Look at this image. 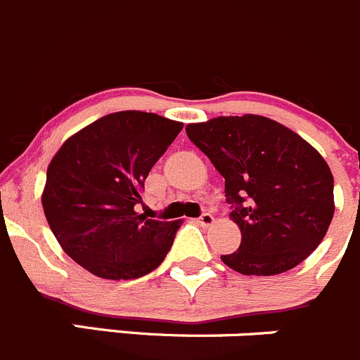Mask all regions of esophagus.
Returning <instances> with one entry per match:
<instances>
[{
	"mask_svg": "<svg viewBox=\"0 0 360 360\" xmlns=\"http://www.w3.org/2000/svg\"><path fill=\"white\" fill-rule=\"evenodd\" d=\"M198 222L201 224V226H212L213 224V215L212 213H208V212H205V213H201V217H199L198 219Z\"/></svg>",
	"mask_w": 360,
	"mask_h": 360,
	"instance_id": "1",
	"label": "esophagus"
}]
</instances>
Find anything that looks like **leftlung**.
Wrapping results in <instances>:
<instances>
[{
  "label": "left lung",
  "instance_id": "1",
  "mask_svg": "<svg viewBox=\"0 0 360 360\" xmlns=\"http://www.w3.org/2000/svg\"><path fill=\"white\" fill-rule=\"evenodd\" d=\"M187 136L226 179L240 248L220 255L241 275L296 268L320 245L334 215V179L322 155L289 127L261 115L188 124Z\"/></svg>",
  "mask_w": 360,
  "mask_h": 360
}]
</instances>
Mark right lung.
Masks as SVG:
<instances>
[{
	"instance_id": "add662e5",
	"label": "right lung",
	"mask_w": 360,
	"mask_h": 360,
	"mask_svg": "<svg viewBox=\"0 0 360 360\" xmlns=\"http://www.w3.org/2000/svg\"><path fill=\"white\" fill-rule=\"evenodd\" d=\"M181 127L155 113H110L68 138L51 161L45 217L63 250L92 275L133 280L165 261L181 222L138 215L136 205Z\"/></svg>"
}]
</instances>
